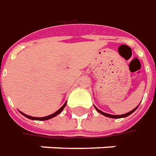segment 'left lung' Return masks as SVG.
<instances>
[{"mask_svg": "<svg viewBox=\"0 0 156 156\" xmlns=\"http://www.w3.org/2000/svg\"><path fill=\"white\" fill-rule=\"evenodd\" d=\"M137 107H138V106H137ZM137 108H135L134 109H133L132 111H130V112L126 113V114H125V115H109V114H106V113L103 112V111H101V110H99V109H98V108H96V107H95V109H97V111H98V112L100 113V114L104 115H105V116L109 117V118H114V119H115V118H122V117L128 116V115H130L131 114H133V113L134 111H135V110L137 109Z\"/></svg>", "mask_w": 156, "mask_h": 156, "instance_id": "obj_1", "label": "left lung"}]
</instances>
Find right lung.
I'll return each mask as SVG.
<instances>
[{
    "label": "right lung",
    "instance_id": "right-lung-1",
    "mask_svg": "<svg viewBox=\"0 0 156 156\" xmlns=\"http://www.w3.org/2000/svg\"><path fill=\"white\" fill-rule=\"evenodd\" d=\"M65 105H66V103L64 104L61 108H60L58 111H56L55 113H53L52 115H47V116H45V117H32V116H30V115H25V114H23V113L20 112L21 114H22L23 115H24L25 117H27V118H29V119H30V120H36V121H46V120H49V119H51V118H52V117H55L56 115H58V114H59L63 109H64V107H65Z\"/></svg>",
    "mask_w": 156,
    "mask_h": 156
}]
</instances>
